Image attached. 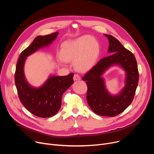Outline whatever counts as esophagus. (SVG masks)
Segmentation results:
<instances>
[{"instance_id":"esophagus-1","label":"esophagus","mask_w":154,"mask_h":154,"mask_svg":"<svg viewBox=\"0 0 154 154\" xmlns=\"http://www.w3.org/2000/svg\"><path fill=\"white\" fill-rule=\"evenodd\" d=\"M73 79H74V81L79 80H80V77L78 74H74Z\"/></svg>"}]
</instances>
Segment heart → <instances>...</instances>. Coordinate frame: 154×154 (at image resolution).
Returning <instances> with one entry per match:
<instances>
[{"label":"heart","instance_id":"1","mask_svg":"<svg viewBox=\"0 0 154 154\" xmlns=\"http://www.w3.org/2000/svg\"><path fill=\"white\" fill-rule=\"evenodd\" d=\"M100 51L97 40L85 35L64 43L60 51V56L66 62H74V67L78 72H87L96 64Z\"/></svg>","mask_w":154,"mask_h":154}]
</instances>
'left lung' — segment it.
Returning <instances> with one entry per match:
<instances>
[{
  "label": "left lung",
  "mask_w": 154,
  "mask_h": 154,
  "mask_svg": "<svg viewBox=\"0 0 154 154\" xmlns=\"http://www.w3.org/2000/svg\"><path fill=\"white\" fill-rule=\"evenodd\" d=\"M104 35L109 40L108 52L112 54L100 60L82 80L86 81L87 100L91 110L100 116L113 117L132 103L138 84L139 72L134 54L114 36ZM113 65L121 66L126 73L125 86L117 95H112L107 91L102 77L106 69Z\"/></svg>",
  "instance_id": "1"
}]
</instances>
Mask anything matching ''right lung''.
<instances>
[{
	"label": "right lung",
	"instance_id": "add662e5",
	"mask_svg": "<svg viewBox=\"0 0 154 154\" xmlns=\"http://www.w3.org/2000/svg\"><path fill=\"white\" fill-rule=\"evenodd\" d=\"M58 34L56 32L35 38L33 43L20 54L16 66L15 83L20 100L31 113L40 118L51 117L59 111L63 94L74 83V74L66 76L50 75L43 85L36 88L27 82L24 65L28 56L50 45Z\"/></svg>",
	"mask_w": 154,
	"mask_h": 154
}]
</instances>
